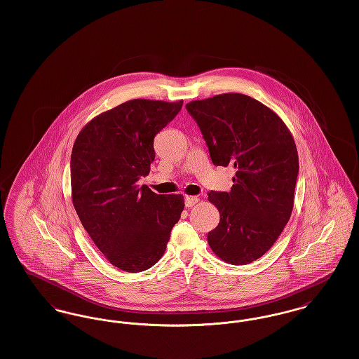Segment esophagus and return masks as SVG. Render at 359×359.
<instances>
[{
    "label": "esophagus",
    "mask_w": 359,
    "mask_h": 359,
    "mask_svg": "<svg viewBox=\"0 0 359 359\" xmlns=\"http://www.w3.org/2000/svg\"><path fill=\"white\" fill-rule=\"evenodd\" d=\"M184 202H186L187 207H192V205H195L199 202V198L198 196H186Z\"/></svg>",
    "instance_id": "1"
}]
</instances>
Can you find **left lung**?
Segmentation results:
<instances>
[{
  "mask_svg": "<svg viewBox=\"0 0 359 359\" xmlns=\"http://www.w3.org/2000/svg\"><path fill=\"white\" fill-rule=\"evenodd\" d=\"M214 165L236 168L230 192L211 191L218 226L207 234L212 252L231 265L264 256L280 237L293 208L297 149L287 125L265 104L219 94L186 104Z\"/></svg>",
  "mask_w": 359,
  "mask_h": 359,
  "instance_id": "obj_1",
  "label": "left lung"
}]
</instances>
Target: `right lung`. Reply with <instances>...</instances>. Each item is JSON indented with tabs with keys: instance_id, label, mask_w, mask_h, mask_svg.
I'll list each match as a JSON object with an SVG mask.
<instances>
[{
	"instance_id": "add662e5",
	"label": "right lung",
	"mask_w": 359,
	"mask_h": 359,
	"mask_svg": "<svg viewBox=\"0 0 359 359\" xmlns=\"http://www.w3.org/2000/svg\"><path fill=\"white\" fill-rule=\"evenodd\" d=\"M183 106L132 100L90 121L71 154V192L86 231L110 264L137 273L163 257L184 198L158 195L141 176L151 171L154 136Z\"/></svg>"
}]
</instances>
